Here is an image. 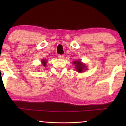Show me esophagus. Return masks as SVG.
<instances>
[{"instance_id": "34e87169", "label": "esophagus", "mask_w": 126, "mask_h": 126, "mask_svg": "<svg viewBox=\"0 0 126 126\" xmlns=\"http://www.w3.org/2000/svg\"><path fill=\"white\" fill-rule=\"evenodd\" d=\"M58 57H59V58L60 59H63V58H64V56L62 54H59L58 56Z\"/></svg>"}]
</instances>
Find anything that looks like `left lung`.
<instances>
[{"label":"left lung","instance_id":"8db88e82","mask_svg":"<svg viewBox=\"0 0 126 126\" xmlns=\"http://www.w3.org/2000/svg\"><path fill=\"white\" fill-rule=\"evenodd\" d=\"M73 63L75 64L76 66V71L78 72H81L83 71V69H85V64H82L80 61H78V62H74Z\"/></svg>","mask_w":126,"mask_h":126}]
</instances>
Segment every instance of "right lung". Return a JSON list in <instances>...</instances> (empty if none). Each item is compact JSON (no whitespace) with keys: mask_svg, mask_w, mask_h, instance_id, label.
I'll list each match as a JSON object with an SVG mask.
<instances>
[{"mask_svg":"<svg viewBox=\"0 0 126 126\" xmlns=\"http://www.w3.org/2000/svg\"><path fill=\"white\" fill-rule=\"evenodd\" d=\"M42 62H43V66H46V62L45 61V60H43V61H42Z\"/></svg>","mask_w":126,"mask_h":126,"instance_id":"add662e5","label":"right lung"}]
</instances>
